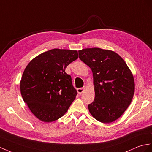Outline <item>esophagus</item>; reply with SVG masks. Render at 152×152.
I'll list each match as a JSON object with an SVG mask.
<instances>
[{
    "instance_id": "esophagus-1",
    "label": "esophagus",
    "mask_w": 152,
    "mask_h": 152,
    "mask_svg": "<svg viewBox=\"0 0 152 152\" xmlns=\"http://www.w3.org/2000/svg\"><path fill=\"white\" fill-rule=\"evenodd\" d=\"M85 89H86V88L85 87H83L82 88H78L77 89V92H78V94H82L84 91Z\"/></svg>"
}]
</instances>
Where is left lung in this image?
<instances>
[{"label":"left lung","instance_id":"obj_1","mask_svg":"<svg viewBox=\"0 0 152 152\" xmlns=\"http://www.w3.org/2000/svg\"><path fill=\"white\" fill-rule=\"evenodd\" d=\"M79 58L91 69L95 99L88 110L102 123L116 121L131 104L135 91L133 73L119 54L99 48L79 51Z\"/></svg>","mask_w":152,"mask_h":152}]
</instances>
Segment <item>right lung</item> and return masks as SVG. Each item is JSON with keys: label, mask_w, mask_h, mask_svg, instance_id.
<instances>
[{"label": "right lung", "mask_w": 152, "mask_h": 152, "mask_svg": "<svg viewBox=\"0 0 152 152\" xmlns=\"http://www.w3.org/2000/svg\"><path fill=\"white\" fill-rule=\"evenodd\" d=\"M78 57L77 50L55 48L37 55L26 67L20 83L21 95L40 121L58 119L75 99L77 91L65 69Z\"/></svg>", "instance_id": "1"}]
</instances>
